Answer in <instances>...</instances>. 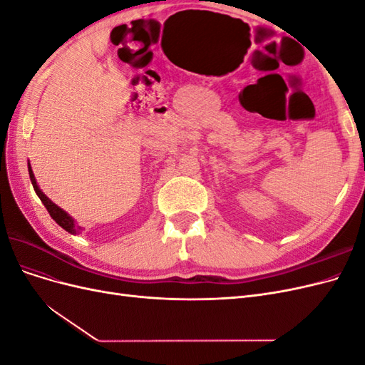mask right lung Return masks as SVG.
<instances>
[{
    "label": "right lung",
    "instance_id": "add662e5",
    "mask_svg": "<svg viewBox=\"0 0 365 365\" xmlns=\"http://www.w3.org/2000/svg\"><path fill=\"white\" fill-rule=\"evenodd\" d=\"M29 175H30V180H31V184H33V189H35V192H36V195L39 196V200L42 201V204L46 205L47 212L50 213V216L53 217V220H56L58 225H61L63 230H67L68 233H71V235L79 233V231H81L82 228H81V227H76V225H74V220H73L67 213H65L62 208H59L56 204H53V202L48 200V197L41 192V189H39L38 184H36L35 175H33V172H31L30 164H29Z\"/></svg>",
    "mask_w": 365,
    "mask_h": 365
}]
</instances>
